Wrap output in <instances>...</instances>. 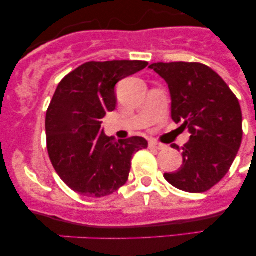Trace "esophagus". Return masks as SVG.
<instances>
[{
    "label": "esophagus",
    "mask_w": 256,
    "mask_h": 256,
    "mask_svg": "<svg viewBox=\"0 0 256 256\" xmlns=\"http://www.w3.org/2000/svg\"><path fill=\"white\" fill-rule=\"evenodd\" d=\"M149 148H154V149H158V150H160V149H164L165 148V146L161 144V143H158V140H149Z\"/></svg>",
    "instance_id": "esophagus-1"
}]
</instances>
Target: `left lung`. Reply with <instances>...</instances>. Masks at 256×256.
<instances>
[{
  "instance_id": "8db88e82",
  "label": "left lung",
  "mask_w": 256,
  "mask_h": 256,
  "mask_svg": "<svg viewBox=\"0 0 256 256\" xmlns=\"http://www.w3.org/2000/svg\"><path fill=\"white\" fill-rule=\"evenodd\" d=\"M149 68L168 85L172 120L183 122L192 134L182 148L183 165L164 177L183 192H207L225 177L238 152L243 136L238 100L206 64L158 62ZM172 148L179 150L177 144Z\"/></svg>"
}]
</instances>
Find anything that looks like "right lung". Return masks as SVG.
<instances>
[{
	"label": "right lung",
	"instance_id": "right-lung-1",
	"mask_svg": "<svg viewBox=\"0 0 256 256\" xmlns=\"http://www.w3.org/2000/svg\"><path fill=\"white\" fill-rule=\"evenodd\" d=\"M146 66L137 60L91 61L58 85L46 116V148L73 192L95 198L116 192L128 182L132 155L148 146L143 137L116 140L101 128V119L116 110V83Z\"/></svg>",
	"mask_w": 256,
	"mask_h": 256
}]
</instances>
